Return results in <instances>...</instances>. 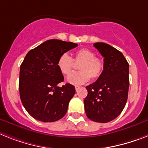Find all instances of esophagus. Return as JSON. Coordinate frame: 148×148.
<instances>
[{
    "label": "esophagus",
    "instance_id": "34e87169",
    "mask_svg": "<svg viewBox=\"0 0 148 148\" xmlns=\"http://www.w3.org/2000/svg\"><path fill=\"white\" fill-rule=\"evenodd\" d=\"M79 89H80V86H75V90H76V91H77Z\"/></svg>",
    "mask_w": 148,
    "mask_h": 148
}]
</instances>
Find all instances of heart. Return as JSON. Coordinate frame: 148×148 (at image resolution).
Returning a JSON list of instances; mask_svg holds the SVG:
<instances>
[{
  "mask_svg": "<svg viewBox=\"0 0 148 148\" xmlns=\"http://www.w3.org/2000/svg\"><path fill=\"white\" fill-rule=\"evenodd\" d=\"M73 60L80 62L78 66L80 71L71 74L67 81L72 85L79 86L85 84L90 77L96 80L101 76L104 69V63L101 59L95 56V53L88 49H78L74 53ZM73 60L67 53H63L57 61V67L63 75L71 73L73 67Z\"/></svg>",
  "mask_w": 148,
  "mask_h": 148,
  "instance_id": "obj_1",
  "label": "heart"
}]
</instances>
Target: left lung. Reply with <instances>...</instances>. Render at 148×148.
Wrapping results in <instances>:
<instances>
[{
    "label": "left lung",
    "mask_w": 148,
    "mask_h": 148,
    "mask_svg": "<svg viewBox=\"0 0 148 148\" xmlns=\"http://www.w3.org/2000/svg\"><path fill=\"white\" fill-rule=\"evenodd\" d=\"M94 47L104 57V70L96 81L86 86L84 108L88 118L104 123L116 118L126 105L129 63L121 52L109 44L95 43Z\"/></svg>",
    "instance_id": "left-lung-1"
}]
</instances>
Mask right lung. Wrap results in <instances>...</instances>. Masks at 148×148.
Returning a JSON list of instances; mask_svg holds the SVG:
<instances>
[{
    "label": "right lung",
    "instance_id": "1",
    "mask_svg": "<svg viewBox=\"0 0 148 148\" xmlns=\"http://www.w3.org/2000/svg\"><path fill=\"white\" fill-rule=\"evenodd\" d=\"M77 43L49 40L30 50L20 66L18 89L22 105L28 114L42 122H55L65 115L75 88L62 86L64 77L57 67L62 54L77 47Z\"/></svg>",
    "mask_w": 148,
    "mask_h": 148
}]
</instances>
